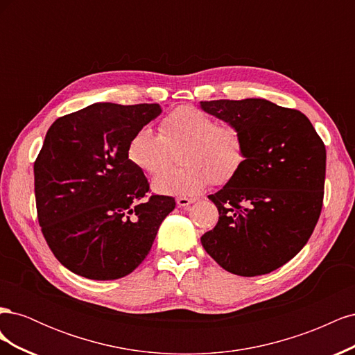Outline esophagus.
I'll use <instances>...</instances> for the list:
<instances>
[{"label":"esophagus","mask_w":355,"mask_h":355,"mask_svg":"<svg viewBox=\"0 0 355 355\" xmlns=\"http://www.w3.org/2000/svg\"><path fill=\"white\" fill-rule=\"evenodd\" d=\"M194 201H196L194 198H180V197L176 200V202H178V206H179V207H188L189 204H192Z\"/></svg>","instance_id":"1"}]
</instances>
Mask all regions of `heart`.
Wrapping results in <instances>:
<instances>
[{
    "instance_id": "heart-1",
    "label": "heart",
    "mask_w": 355,
    "mask_h": 355,
    "mask_svg": "<svg viewBox=\"0 0 355 355\" xmlns=\"http://www.w3.org/2000/svg\"><path fill=\"white\" fill-rule=\"evenodd\" d=\"M182 164L154 180L159 194L194 197L213 185H225L241 170L245 142L235 124H222L192 105H182L159 121V135L137 130L127 145L130 163L149 176H157L175 161Z\"/></svg>"
}]
</instances>
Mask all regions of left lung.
Listing matches in <instances>:
<instances>
[{
  "label": "left lung",
  "instance_id": "left-lung-1",
  "mask_svg": "<svg viewBox=\"0 0 355 355\" xmlns=\"http://www.w3.org/2000/svg\"><path fill=\"white\" fill-rule=\"evenodd\" d=\"M201 108L237 125L245 142L239 175L209 196L219 220L201 244L228 272H271L302 250L318 222L326 146L305 114L270 101L222 99Z\"/></svg>",
  "mask_w": 355,
  "mask_h": 355
}]
</instances>
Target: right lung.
Listing matches in <instances>:
<instances>
[{
  "label": "right lung",
  "mask_w": 355,
  "mask_h": 355,
  "mask_svg": "<svg viewBox=\"0 0 355 355\" xmlns=\"http://www.w3.org/2000/svg\"><path fill=\"white\" fill-rule=\"evenodd\" d=\"M158 103H93L53 123L34 163L42 235L56 259L90 280L133 272L151 250L173 197L149 192L127 157Z\"/></svg>",
  "instance_id": "right-lung-1"
}]
</instances>
